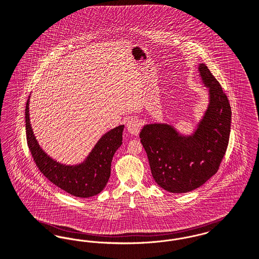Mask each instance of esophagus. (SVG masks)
Masks as SVG:
<instances>
[{
    "label": "esophagus",
    "instance_id": "34e87169",
    "mask_svg": "<svg viewBox=\"0 0 259 259\" xmlns=\"http://www.w3.org/2000/svg\"><path fill=\"white\" fill-rule=\"evenodd\" d=\"M141 129V122L138 118H130L127 122V130L130 134L138 136Z\"/></svg>",
    "mask_w": 259,
    "mask_h": 259
}]
</instances>
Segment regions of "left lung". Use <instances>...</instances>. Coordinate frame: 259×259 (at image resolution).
Returning a JSON list of instances; mask_svg holds the SVG:
<instances>
[{
	"label": "left lung",
	"mask_w": 259,
	"mask_h": 259,
	"mask_svg": "<svg viewBox=\"0 0 259 259\" xmlns=\"http://www.w3.org/2000/svg\"><path fill=\"white\" fill-rule=\"evenodd\" d=\"M208 105L195 129L181 133L169 123H148L140 133L154 181L173 194L198 189L217 172L228 146L232 111L227 96L204 63L198 65Z\"/></svg>",
	"instance_id": "obj_1"
}]
</instances>
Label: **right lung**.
Returning <instances> with one entry per match:
<instances>
[{
  "label": "right lung",
  "instance_id": "obj_1",
  "mask_svg": "<svg viewBox=\"0 0 259 259\" xmlns=\"http://www.w3.org/2000/svg\"><path fill=\"white\" fill-rule=\"evenodd\" d=\"M30 97L25 108L26 137L31 154L40 171L51 182L74 197L91 198L100 194L109 179L112 157L122 145L124 125L104 134L81 162L61 163L50 156L35 137L29 113Z\"/></svg>",
  "mask_w": 259,
  "mask_h": 259
}]
</instances>
